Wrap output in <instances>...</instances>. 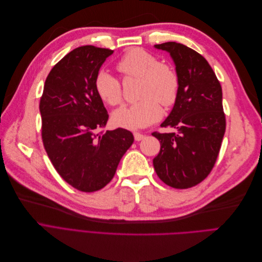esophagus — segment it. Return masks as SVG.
I'll list each match as a JSON object with an SVG mask.
<instances>
[{"instance_id": "34e87169", "label": "esophagus", "mask_w": 262, "mask_h": 262, "mask_svg": "<svg viewBox=\"0 0 262 262\" xmlns=\"http://www.w3.org/2000/svg\"><path fill=\"white\" fill-rule=\"evenodd\" d=\"M133 136H134V139H136V141H141V140L144 139L143 134L140 133V132H134Z\"/></svg>"}]
</instances>
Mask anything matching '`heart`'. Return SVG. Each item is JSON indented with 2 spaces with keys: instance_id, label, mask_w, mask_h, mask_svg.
<instances>
[{
  "instance_id": "heart-1",
  "label": "heart",
  "mask_w": 262,
  "mask_h": 262,
  "mask_svg": "<svg viewBox=\"0 0 262 262\" xmlns=\"http://www.w3.org/2000/svg\"><path fill=\"white\" fill-rule=\"evenodd\" d=\"M117 70L125 77L140 78L139 101L126 105L114 113L116 125L129 130H139L158 121L162 117L160 104L168 108L177 101L180 80L177 71L162 63L154 54L141 48H132L118 60ZM95 89L100 99L109 106L122 101V86L117 77L108 72H99Z\"/></svg>"
}]
</instances>
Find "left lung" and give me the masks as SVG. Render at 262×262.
Instances as JSON below:
<instances>
[{
  "instance_id": "8db88e82",
  "label": "left lung",
  "mask_w": 262,
  "mask_h": 262,
  "mask_svg": "<svg viewBox=\"0 0 262 262\" xmlns=\"http://www.w3.org/2000/svg\"><path fill=\"white\" fill-rule=\"evenodd\" d=\"M155 48L170 53L180 89L170 115L161 124L177 133H152L161 143L154 169L169 187L191 188L209 176L220 153L226 129L222 87L209 62L193 49L173 41Z\"/></svg>"
}]
</instances>
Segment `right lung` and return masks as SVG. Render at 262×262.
Here are the masks:
<instances>
[{
  "label": "right lung",
  "instance_id": "1",
  "mask_svg": "<svg viewBox=\"0 0 262 262\" xmlns=\"http://www.w3.org/2000/svg\"><path fill=\"white\" fill-rule=\"evenodd\" d=\"M114 50L82 46L69 52L46 78L39 102L41 138L55 170L83 192L104 188L114 178L133 134L105 131L109 115L95 80Z\"/></svg>",
  "mask_w": 262,
  "mask_h": 262
}]
</instances>
